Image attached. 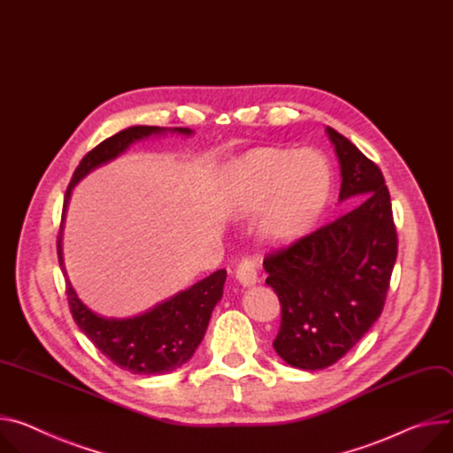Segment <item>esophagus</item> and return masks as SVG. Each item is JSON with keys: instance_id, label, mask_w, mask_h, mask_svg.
<instances>
[{"instance_id": "1", "label": "esophagus", "mask_w": 453, "mask_h": 453, "mask_svg": "<svg viewBox=\"0 0 453 453\" xmlns=\"http://www.w3.org/2000/svg\"><path fill=\"white\" fill-rule=\"evenodd\" d=\"M235 279L242 286H254L257 282V263L252 257H241L235 265Z\"/></svg>"}]
</instances>
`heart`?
<instances>
[{
    "instance_id": "heart-1",
    "label": "heart",
    "mask_w": 453,
    "mask_h": 453,
    "mask_svg": "<svg viewBox=\"0 0 453 453\" xmlns=\"http://www.w3.org/2000/svg\"><path fill=\"white\" fill-rule=\"evenodd\" d=\"M329 188V165L313 149L293 153L284 147H257L246 153L228 174L234 211L248 216L265 208L259 232L273 244L306 234L320 216Z\"/></svg>"
}]
</instances>
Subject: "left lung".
<instances>
[{"mask_svg":"<svg viewBox=\"0 0 453 453\" xmlns=\"http://www.w3.org/2000/svg\"><path fill=\"white\" fill-rule=\"evenodd\" d=\"M342 171L340 199L357 209L266 254V284L280 303L277 355L296 369L336 364L380 319L397 257L390 194L380 167L327 127Z\"/></svg>","mask_w":453,"mask_h":453,"instance_id":"1","label":"left lung"}]
</instances>
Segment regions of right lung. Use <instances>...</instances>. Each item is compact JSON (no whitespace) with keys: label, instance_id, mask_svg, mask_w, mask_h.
Listing matches in <instances>:
<instances>
[{"label":"right lung","instance_id":"obj_1","mask_svg":"<svg viewBox=\"0 0 453 453\" xmlns=\"http://www.w3.org/2000/svg\"><path fill=\"white\" fill-rule=\"evenodd\" d=\"M164 131L165 129L158 126H133L93 147L84 155L72 176L65 196V209L72 187L91 169L117 158L133 142ZM173 133L190 134L192 131L188 127H174ZM58 256L65 270L61 232L58 235ZM225 279L226 272L218 270L155 310L124 320L103 319L89 311L77 298L70 280H66V296L79 329L117 367L133 374H165L181 367L203 340L212 310L223 296Z\"/></svg>","mask_w":453,"mask_h":453}]
</instances>
